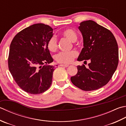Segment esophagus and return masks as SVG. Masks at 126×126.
Instances as JSON below:
<instances>
[{"mask_svg":"<svg viewBox=\"0 0 126 126\" xmlns=\"http://www.w3.org/2000/svg\"><path fill=\"white\" fill-rule=\"evenodd\" d=\"M60 65V66H64V67H68V66H69V65L68 64H61Z\"/></svg>","mask_w":126,"mask_h":126,"instance_id":"1","label":"esophagus"}]
</instances>
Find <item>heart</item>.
<instances>
[{"label":"heart","mask_w":126,"mask_h":126,"mask_svg":"<svg viewBox=\"0 0 126 126\" xmlns=\"http://www.w3.org/2000/svg\"><path fill=\"white\" fill-rule=\"evenodd\" d=\"M62 35L64 37L68 39L73 43L77 40L78 34L76 32L71 29H67L62 32ZM47 46L48 50L52 52H55L57 49V41L56 37L52 36L48 40ZM78 52L76 51H71L70 52H61L55 56V60L58 63L69 64L72 62L76 56Z\"/></svg>","instance_id":"1"}]
</instances>
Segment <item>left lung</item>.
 Instances as JSON below:
<instances>
[{
  "label": "left lung",
  "instance_id": "obj_1",
  "mask_svg": "<svg viewBox=\"0 0 126 126\" xmlns=\"http://www.w3.org/2000/svg\"><path fill=\"white\" fill-rule=\"evenodd\" d=\"M78 28L82 35L83 47L77 60H89L90 63L88 68L85 65H78V73L70 80L82 90H98L107 84L117 69V41L109 30L93 21L81 22Z\"/></svg>",
  "mask_w": 126,
  "mask_h": 126
}]
</instances>
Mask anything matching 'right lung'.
Listing matches in <instances>:
<instances>
[{
	"instance_id": "right-lung-1",
	"label": "right lung",
	"mask_w": 126,
	"mask_h": 126,
	"mask_svg": "<svg viewBox=\"0 0 126 126\" xmlns=\"http://www.w3.org/2000/svg\"><path fill=\"white\" fill-rule=\"evenodd\" d=\"M53 35L51 27L36 23L19 32L11 41L9 69L17 84L27 93L40 94L51 86L55 66L47 65L53 61L47 44Z\"/></svg>"
}]
</instances>
